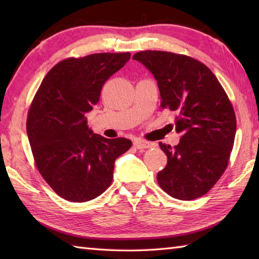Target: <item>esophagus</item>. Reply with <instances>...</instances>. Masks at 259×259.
<instances>
[{
	"mask_svg": "<svg viewBox=\"0 0 259 259\" xmlns=\"http://www.w3.org/2000/svg\"><path fill=\"white\" fill-rule=\"evenodd\" d=\"M134 145L136 148H138V149H147V148H152L153 146H155V144H152V142L145 141L141 139H136Z\"/></svg>",
	"mask_w": 259,
	"mask_h": 259,
	"instance_id": "1",
	"label": "esophagus"
}]
</instances>
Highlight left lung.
I'll return each instance as SVG.
<instances>
[{
  "mask_svg": "<svg viewBox=\"0 0 259 259\" xmlns=\"http://www.w3.org/2000/svg\"><path fill=\"white\" fill-rule=\"evenodd\" d=\"M141 62L157 80L161 109L177 113L175 147L159 142L168 158L157 175L161 189L180 200L210 190L226 170L236 134V115L227 93L210 69L198 60L166 51H141Z\"/></svg>",
  "mask_w": 259,
  "mask_h": 259,
  "instance_id": "1",
  "label": "left lung"
}]
</instances>
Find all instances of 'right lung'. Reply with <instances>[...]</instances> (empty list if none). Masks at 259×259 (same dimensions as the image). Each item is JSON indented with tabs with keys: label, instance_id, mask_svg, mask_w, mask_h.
Wrapping results in <instances>:
<instances>
[{
	"label": "right lung",
	"instance_id": "obj_1",
	"mask_svg": "<svg viewBox=\"0 0 259 259\" xmlns=\"http://www.w3.org/2000/svg\"><path fill=\"white\" fill-rule=\"evenodd\" d=\"M130 57L124 52L64 59L49 71L33 98L26 133L35 166L65 200L85 202L106 191L115 159L133 145L93 134L85 119L106 81Z\"/></svg>",
	"mask_w": 259,
	"mask_h": 259
}]
</instances>
